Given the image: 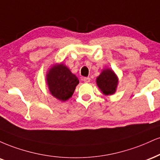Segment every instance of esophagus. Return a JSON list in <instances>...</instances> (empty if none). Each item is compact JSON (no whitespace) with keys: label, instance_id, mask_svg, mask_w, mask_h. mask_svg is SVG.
<instances>
[{"label":"esophagus","instance_id":"esophagus-1","mask_svg":"<svg viewBox=\"0 0 160 160\" xmlns=\"http://www.w3.org/2000/svg\"><path fill=\"white\" fill-rule=\"evenodd\" d=\"M83 81L84 82H86V83H88V82H90V81H91V78H90L89 77H85V78H83Z\"/></svg>","mask_w":160,"mask_h":160}]
</instances>
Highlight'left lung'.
I'll use <instances>...</instances> for the list:
<instances>
[{
    "instance_id": "8db88e82",
    "label": "left lung",
    "mask_w": 160,
    "mask_h": 160,
    "mask_svg": "<svg viewBox=\"0 0 160 160\" xmlns=\"http://www.w3.org/2000/svg\"><path fill=\"white\" fill-rule=\"evenodd\" d=\"M118 78L114 71L111 69H103L97 78V84L105 95H112L115 93Z\"/></svg>"
}]
</instances>
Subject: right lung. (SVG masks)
Wrapping results in <instances>:
<instances>
[{
    "instance_id": "right-lung-1",
    "label": "right lung",
    "mask_w": 160,
    "mask_h": 160,
    "mask_svg": "<svg viewBox=\"0 0 160 160\" xmlns=\"http://www.w3.org/2000/svg\"><path fill=\"white\" fill-rule=\"evenodd\" d=\"M46 82L51 94L64 102L72 97L79 81L66 66L60 63L53 65L48 70Z\"/></svg>"
}]
</instances>
